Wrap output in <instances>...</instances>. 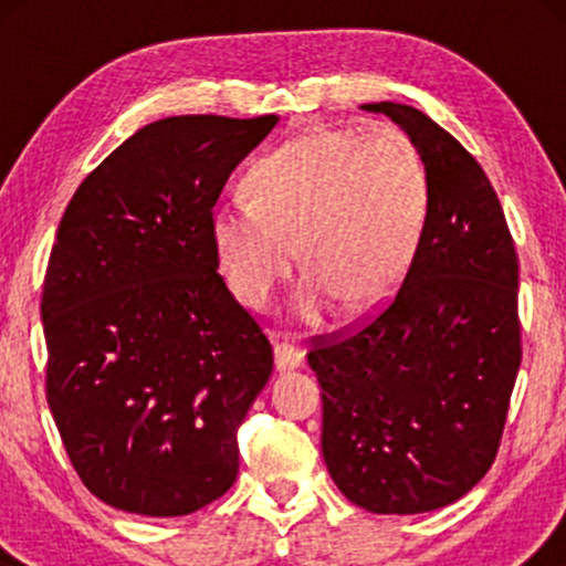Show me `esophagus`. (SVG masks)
<instances>
[{"label": "esophagus", "mask_w": 566, "mask_h": 566, "mask_svg": "<svg viewBox=\"0 0 566 566\" xmlns=\"http://www.w3.org/2000/svg\"><path fill=\"white\" fill-rule=\"evenodd\" d=\"M304 363V350L298 345L277 339L275 343V368L277 370H293Z\"/></svg>", "instance_id": "34e87169"}]
</instances>
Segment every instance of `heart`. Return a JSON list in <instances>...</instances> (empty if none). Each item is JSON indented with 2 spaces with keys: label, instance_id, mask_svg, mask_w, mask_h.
Masks as SVG:
<instances>
[{
  "label": "heart",
  "instance_id": "1",
  "mask_svg": "<svg viewBox=\"0 0 566 566\" xmlns=\"http://www.w3.org/2000/svg\"><path fill=\"white\" fill-rule=\"evenodd\" d=\"M247 188L252 200L211 213L223 275L239 301L265 308L298 254L304 322L335 304L347 314L381 306L412 265L430 206L420 151L394 128L308 130L262 157Z\"/></svg>",
  "mask_w": 566,
  "mask_h": 566
}]
</instances>
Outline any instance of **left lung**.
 <instances>
[{"label":"left lung","instance_id":"8db88e82","mask_svg":"<svg viewBox=\"0 0 566 566\" xmlns=\"http://www.w3.org/2000/svg\"><path fill=\"white\" fill-rule=\"evenodd\" d=\"M420 151L428 221L399 293L368 327L316 343L322 453L337 490L378 515L461 500L497 455L517 368V254L479 161L422 111L360 105Z\"/></svg>","mask_w":566,"mask_h":566}]
</instances>
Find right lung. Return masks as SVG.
<instances>
[{
    "label": "right lung",
    "mask_w": 566,
    "mask_h": 566,
    "mask_svg": "<svg viewBox=\"0 0 566 566\" xmlns=\"http://www.w3.org/2000/svg\"><path fill=\"white\" fill-rule=\"evenodd\" d=\"M277 115H177L136 130L74 192L45 270V394L105 505L190 515L239 471L237 430L273 347L223 283L211 213Z\"/></svg>",
    "instance_id": "add662e5"
}]
</instances>
